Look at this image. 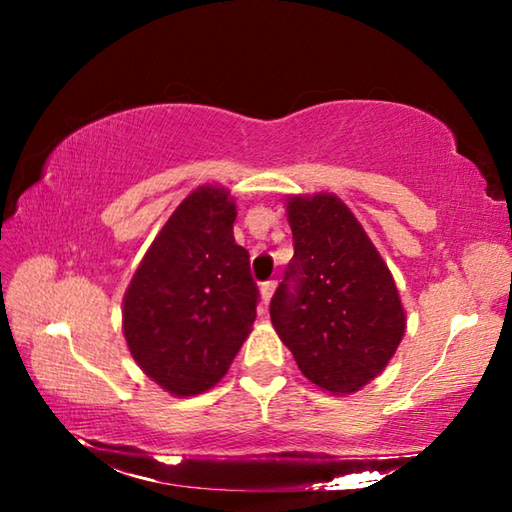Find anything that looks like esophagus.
<instances>
[{"label":"esophagus","mask_w":512,"mask_h":512,"mask_svg":"<svg viewBox=\"0 0 512 512\" xmlns=\"http://www.w3.org/2000/svg\"><path fill=\"white\" fill-rule=\"evenodd\" d=\"M259 291H262V311H266V307H268V300H271L273 291H275V280H266V282H262V287H259Z\"/></svg>","instance_id":"esophagus-1"}]
</instances>
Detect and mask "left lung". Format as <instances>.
Wrapping results in <instances>:
<instances>
[{"label":"left lung","mask_w":512,"mask_h":512,"mask_svg":"<svg viewBox=\"0 0 512 512\" xmlns=\"http://www.w3.org/2000/svg\"><path fill=\"white\" fill-rule=\"evenodd\" d=\"M287 214L293 257L273 293V327L311 384L357 393L404 336L395 280L341 198L291 196Z\"/></svg>","instance_id":"left-lung-1"}]
</instances>
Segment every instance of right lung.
Masks as SVG:
<instances>
[{
	"mask_svg": "<svg viewBox=\"0 0 512 512\" xmlns=\"http://www.w3.org/2000/svg\"><path fill=\"white\" fill-rule=\"evenodd\" d=\"M223 187L189 194L146 250L124 296V336L146 375L178 397L219 384L257 316L250 255Z\"/></svg>",
	"mask_w": 512,
	"mask_h": 512,
	"instance_id": "right-lung-1",
	"label": "right lung"
}]
</instances>
